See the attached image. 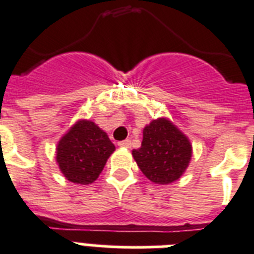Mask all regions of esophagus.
Returning <instances> with one entry per match:
<instances>
[{
  "label": "esophagus",
  "mask_w": 254,
  "mask_h": 254,
  "mask_svg": "<svg viewBox=\"0 0 254 254\" xmlns=\"http://www.w3.org/2000/svg\"><path fill=\"white\" fill-rule=\"evenodd\" d=\"M119 146L121 147V148H130L131 147V140L130 139H125V140H121V142H119Z\"/></svg>",
  "instance_id": "34e87169"
}]
</instances>
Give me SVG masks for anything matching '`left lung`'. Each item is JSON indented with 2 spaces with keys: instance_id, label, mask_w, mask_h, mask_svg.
Instances as JSON below:
<instances>
[{
  "instance_id": "left-lung-1",
  "label": "left lung",
  "mask_w": 254,
  "mask_h": 254,
  "mask_svg": "<svg viewBox=\"0 0 254 254\" xmlns=\"http://www.w3.org/2000/svg\"><path fill=\"white\" fill-rule=\"evenodd\" d=\"M131 153L151 182L169 185L186 172L192 146L172 121L160 117L144 127L142 146Z\"/></svg>"
}]
</instances>
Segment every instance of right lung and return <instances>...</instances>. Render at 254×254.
Instances as JSON below:
<instances>
[{"mask_svg": "<svg viewBox=\"0 0 254 254\" xmlns=\"http://www.w3.org/2000/svg\"><path fill=\"white\" fill-rule=\"evenodd\" d=\"M115 144L97 124L78 120L61 138L57 146V163L68 181L90 185L102 173Z\"/></svg>", "mask_w": 254, "mask_h": 254, "instance_id": "obj_1", "label": "right lung"}]
</instances>
